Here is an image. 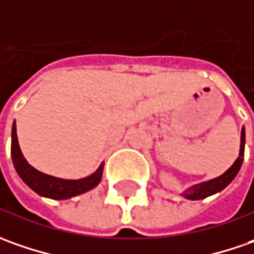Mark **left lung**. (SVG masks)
Wrapping results in <instances>:
<instances>
[{"instance_id":"8db88e82","label":"left lung","mask_w":254,"mask_h":254,"mask_svg":"<svg viewBox=\"0 0 254 254\" xmlns=\"http://www.w3.org/2000/svg\"><path fill=\"white\" fill-rule=\"evenodd\" d=\"M243 156H245V129H242L241 136V152H239V157L236 159V162L232 164V167L226 173H223L222 176L216 177L214 180H209L205 183H201L198 186L188 188L187 191H184V197L188 199H202V198L209 197L215 192L222 191L223 188L226 187L232 180L236 177L238 171L241 170L242 162H243Z\"/></svg>"}]
</instances>
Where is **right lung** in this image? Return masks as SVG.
<instances>
[{
  "label": "right lung",
  "mask_w": 254,
  "mask_h": 254,
  "mask_svg": "<svg viewBox=\"0 0 254 254\" xmlns=\"http://www.w3.org/2000/svg\"><path fill=\"white\" fill-rule=\"evenodd\" d=\"M11 156H12L15 170L19 174V177L25 181V184L29 186L39 195L52 198V199H66V198L83 194L85 191H90L95 186H98L101 176H102V169H104V164H101L98 170L94 174L81 180H62L40 173L36 169H33L22 156V152L18 144L15 122L12 125Z\"/></svg>",
  "instance_id": "add662e5"
}]
</instances>
